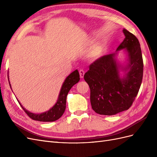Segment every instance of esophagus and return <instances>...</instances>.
Returning a JSON list of instances; mask_svg holds the SVG:
<instances>
[{
	"instance_id": "34e87169",
	"label": "esophagus",
	"mask_w": 157,
	"mask_h": 157,
	"mask_svg": "<svg viewBox=\"0 0 157 157\" xmlns=\"http://www.w3.org/2000/svg\"><path fill=\"white\" fill-rule=\"evenodd\" d=\"M84 71L83 69H80L79 71V74H80V78H83L84 77Z\"/></svg>"
}]
</instances>
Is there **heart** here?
<instances>
[{
    "instance_id": "1",
    "label": "heart",
    "mask_w": 157,
    "mask_h": 157,
    "mask_svg": "<svg viewBox=\"0 0 157 157\" xmlns=\"http://www.w3.org/2000/svg\"><path fill=\"white\" fill-rule=\"evenodd\" d=\"M102 52H103V48L101 46H96V48L93 50V51L92 52V54H91L92 58H93L94 59L99 58V57L101 56V55L102 54Z\"/></svg>"
}]
</instances>
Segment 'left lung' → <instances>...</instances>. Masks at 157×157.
I'll return each mask as SVG.
<instances>
[{"mask_svg": "<svg viewBox=\"0 0 157 157\" xmlns=\"http://www.w3.org/2000/svg\"><path fill=\"white\" fill-rule=\"evenodd\" d=\"M125 39L113 54L101 57L90 65L84 78L90 89L93 110L99 115H114L128 110L134 102L142 82L144 63L138 39L123 29ZM124 49L125 64L117 60ZM121 72H124L122 76Z\"/></svg>", "mask_w": 157, "mask_h": 157, "instance_id": "1", "label": "left lung"}]
</instances>
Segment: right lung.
Listing matches in <instances>:
<instances>
[{
    "label": "right lung",
    "mask_w": 157,
    "mask_h": 157,
    "mask_svg": "<svg viewBox=\"0 0 157 157\" xmlns=\"http://www.w3.org/2000/svg\"><path fill=\"white\" fill-rule=\"evenodd\" d=\"M80 80V75L77 69L71 73L68 77L65 78L64 82L61 86L60 92L59 94L58 100H57L55 105L50 108L48 111H45L42 113H33L27 111L22 106L21 103L17 101L20 103L21 107L23 108L24 111L27 113L32 119L40 122H53L56 121L63 115L66 108V99L67 96L71 88H72L75 84H77ZM9 84L12 89L11 84L9 80Z\"/></svg>",
    "instance_id": "obj_1"
}]
</instances>
